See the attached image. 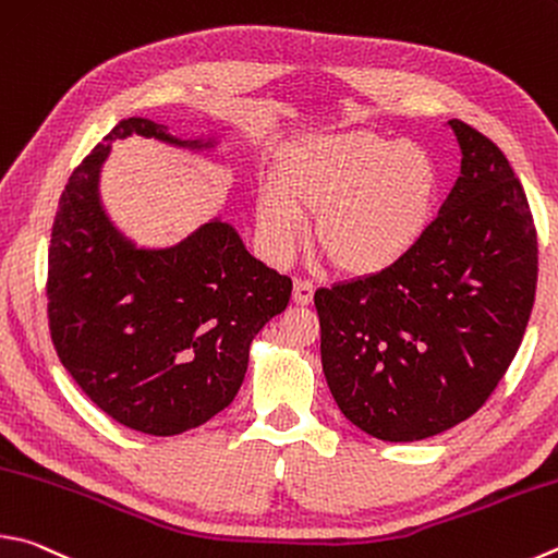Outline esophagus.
Here are the masks:
<instances>
[{
    "label": "esophagus",
    "mask_w": 558,
    "mask_h": 558,
    "mask_svg": "<svg viewBox=\"0 0 558 558\" xmlns=\"http://www.w3.org/2000/svg\"><path fill=\"white\" fill-rule=\"evenodd\" d=\"M314 298V282L312 280H295V290H292V300L298 305H310Z\"/></svg>",
    "instance_id": "1"
}]
</instances>
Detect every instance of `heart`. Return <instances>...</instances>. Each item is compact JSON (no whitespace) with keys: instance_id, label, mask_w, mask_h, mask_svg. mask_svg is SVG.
<instances>
[{"instance_id":"heart-1","label":"heart","mask_w":558,"mask_h":558,"mask_svg":"<svg viewBox=\"0 0 558 558\" xmlns=\"http://www.w3.org/2000/svg\"><path fill=\"white\" fill-rule=\"evenodd\" d=\"M260 190L256 219L272 258L288 260L314 236L341 272L376 276L400 263L429 229L439 168L427 150L373 131L292 141Z\"/></svg>"}]
</instances>
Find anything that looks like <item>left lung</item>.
Instances as JSON below:
<instances>
[{
    "mask_svg": "<svg viewBox=\"0 0 558 558\" xmlns=\"http://www.w3.org/2000/svg\"><path fill=\"white\" fill-rule=\"evenodd\" d=\"M461 175L392 268L314 292L322 368L347 420L420 441L483 408L518 353L536 292V229L510 160L451 119Z\"/></svg>",
    "mask_w": 558,
    "mask_h": 558,
    "instance_id": "left-lung-1",
    "label": "left lung"
}]
</instances>
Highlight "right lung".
<instances>
[{
	"label": "right lung",
	"instance_id": "add662e5",
	"mask_svg": "<svg viewBox=\"0 0 558 558\" xmlns=\"http://www.w3.org/2000/svg\"><path fill=\"white\" fill-rule=\"evenodd\" d=\"M131 134L185 146L163 124L119 121L60 195L48 248V327L58 359L111 420L173 437L234 400L248 347L288 307L292 280L209 221L166 251L134 248L97 197L109 144ZM197 146V144H192Z\"/></svg>",
	"mask_w": 558,
	"mask_h": 558
}]
</instances>
